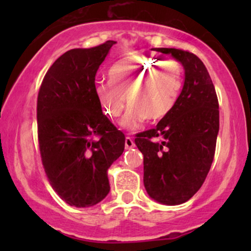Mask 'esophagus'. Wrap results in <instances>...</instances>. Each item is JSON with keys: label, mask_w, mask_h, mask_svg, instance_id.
I'll use <instances>...</instances> for the list:
<instances>
[{"label": "esophagus", "mask_w": 251, "mask_h": 251, "mask_svg": "<svg viewBox=\"0 0 251 251\" xmlns=\"http://www.w3.org/2000/svg\"><path fill=\"white\" fill-rule=\"evenodd\" d=\"M126 150H130V149H133L135 147V143H133V140L131 137H126Z\"/></svg>", "instance_id": "esophagus-1"}]
</instances>
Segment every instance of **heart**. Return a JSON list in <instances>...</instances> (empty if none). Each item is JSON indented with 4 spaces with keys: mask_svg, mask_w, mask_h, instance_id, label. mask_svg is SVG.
I'll use <instances>...</instances> for the list:
<instances>
[{
    "mask_svg": "<svg viewBox=\"0 0 251 251\" xmlns=\"http://www.w3.org/2000/svg\"><path fill=\"white\" fill-rule=\"evenodd\" d=\"M183 87V68L176 60L160 57H126L109 70V81L96 84L95 94L109 118L121 114L130 105L120 126L135 131L147 119L166 118L176 105Z\"/></svg>",
    "mask_w": 251,
    "mask_h": 251,
    "instance_id": "obj_1",
    "label": "heart"
}]
</instances>
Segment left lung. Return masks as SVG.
I'll return each mask as SVG.
<instances>
[{
    "mask_svg": "<svg viewBox=\"0 0 251 251\" xmlns=\"http://www.w3.org/2000/svg\"><path fill=\"white\" fill-rule=\"evenodd\" d=\"M183 65L184 85L176 105L154 129L137 135L144 155V186L153 200L177 205L190 200L203 184L214 161L219 131V106L204 64L195 54L154 48Z\"/></svg>",
    "mask_w": 251,
    "mask_h": 251,
    "instance_id": "left-lung-1",
    "label": "left lung"
}]
</instances>
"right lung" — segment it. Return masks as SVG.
Returning <instances> with one entry per match:
<instances>
[{
  "mask_svg": "<svg viewBox=\"0 0 251 251\" xmlns=\"http://www.w3.org/2000/svg\"><path fill=\"white\" fill-rule=\"evenodd\" d=\"M115 41L65 52L47 72L37 96V136L48 179L72 207L99 203L109 192L107 170L126 137L102 114L95 77Z\"/></svg>",
  "mask_w": 251,
  "mask_h": 251,
  "instance_id": "1",
  "label": "right lung"
}]
</instances>
